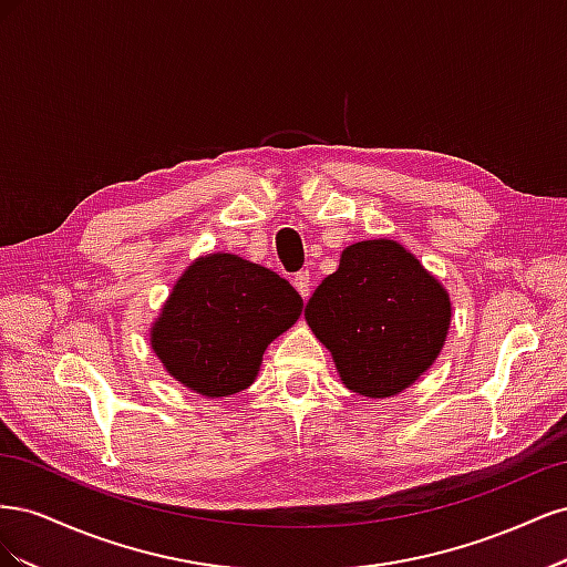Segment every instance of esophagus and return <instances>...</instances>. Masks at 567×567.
<instances>
[{
	"instance_id": "1",
	"label": "esophagus",
	"mask_w": 567,
	"mask_h": 567,
	"mask_svg": "<svg viewBox=\"0 0 567 567\" xmlns=\"http://www.w3.org/2000/svg\"><path fill=\"white\" fill-rule=\"evenodd\" d=\"M293 286H296L298 293L302 296V300H307L312 293V274L310 271H298L293 277Z\"/></svg>"
}]
</instances>
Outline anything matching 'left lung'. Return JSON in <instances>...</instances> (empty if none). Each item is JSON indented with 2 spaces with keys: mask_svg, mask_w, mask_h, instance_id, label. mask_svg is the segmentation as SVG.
<instances>
[{
  "mask_svg": "<svg viewBox=\"0 0 567 567\" xmlns=\"http://www.w3.org/2000/svg\"><path fill=\"white\" fill-rule=\"evenodd\" d=\"M450 296L400 244L379 238L342 250L305 307L340 379L364 398H390L435 362L450 329Z\"/></svg>",
  "mask_w": 567,
  "mask_h": 567,
  "instance_id": "1",
  "label": "left lung"
}]
</instances>
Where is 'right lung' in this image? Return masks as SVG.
I'll return each instance as SVG.
<instances>
[{"label":"right lung","instance_id":"add662e5","mask_svg":"<svg viewBox=\"0 0 567 567\" xmlns=\"http://www.w3.org/2000/svg\"><path fill=\"white\" fill-rule=\"evenodd\" d=\"M302 298L279 274L241 257H200L153 326L151 346L179 383L205 398L246 390L269 342L296 323Z\"/></svg>","mask_w":567,"mask_h":567}]
</instances>
